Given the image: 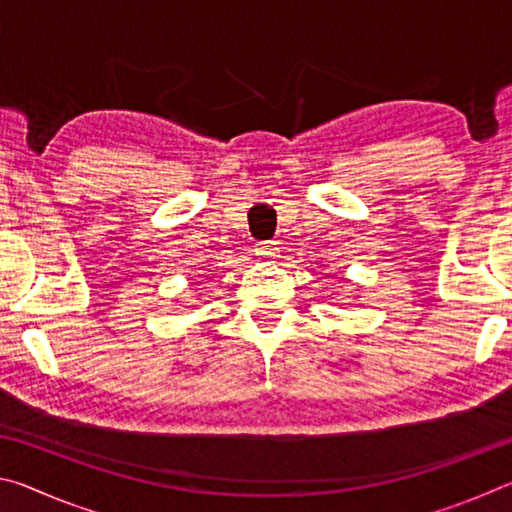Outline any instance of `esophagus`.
<instances>
[{"instance_id":"esophagus-1","label":"esophagus","mask_w":512,"mask_h":512,"mask_svg":"<svg viewBox=\"0 0 512 512\" xmlns=\"http://www.w3.org/2000/svg\"><path fill=\"white\" fill-rule=\"evenodd\" d=\"M255 253H257L259 257H273V255L277 253L275 241H262V244L255 246Z\"/></svg>"}]
</instances>
